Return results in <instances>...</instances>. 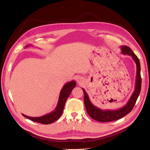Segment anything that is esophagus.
Segmentation results:
<instances>
[{
	"label": "esophagus",
	"mask_w": 150,
	"mask_h": 150,
	"mask_svg": "<svg viewBox=\"0 0 150 150\" xmlns=\"http://www.w3.org/2000/svg\"><path fill=\"white\" fill-rule=\"evenodd\" d=\"M77 81H78V83H81V82H82V80L81 79H77Z\"/></svg>",
	"instance_id": "34e87169"
}]
</instances>
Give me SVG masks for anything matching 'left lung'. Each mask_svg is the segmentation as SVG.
I'll list each match as a JSON object with an SVG mask.
<instances>
[{
  "label": "left lung",
  "mask_w": 150,
  "mask_h": 150,
  "mask_svg": "<svg viewBox=\"0 0 150 150\" xmlns=\"http://www.w3.org/2000/svg\"><path fill=\"white\" fill-rule=\"evenodd\" d=\"M121 53L123 54L131 56L136 64L137 74L134 91L126 105H124L122 108L115 110H103L93 105L92 102L90 101L88 95L85 90L82 88L84 93V105H85L86 111L91 118L96 121L100 122H110L118 120L122 118L129 112H131L140 93L142 79L140 75V64L139 58L134 53V52L131 48L125 46V45L121 46Z\"/></svg>",
  "instance_id": "8db88e82"
}]
</instances>
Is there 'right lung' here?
Returning <instances> with one entry per match:
<instances>
[{
  "label": "right lung",
  "mask_w": 150,
  "mask_h": 150,
  "mask_svg": "<svg viewBox=\"0 0 150 150\" xmlns=\"http://www.w3.org/2000/svg\"><path fill=\"white\" fill-rule=\"evenodd\" d=\"M30 46H32V45L30 44L28 45L25 47V48L29 47ZM75 86L76 82L74 80L65 84V85L62 87L61 91L57 106L54 111L39 117H30L22 114L23 116L32 121L40 122L43 124V125H49V124L54 122L60 118L64 110L65 103H66V102L70 96L71 91L75 87Z\"/></svg>",
  "instance_id": "1"
}]
</instances>
